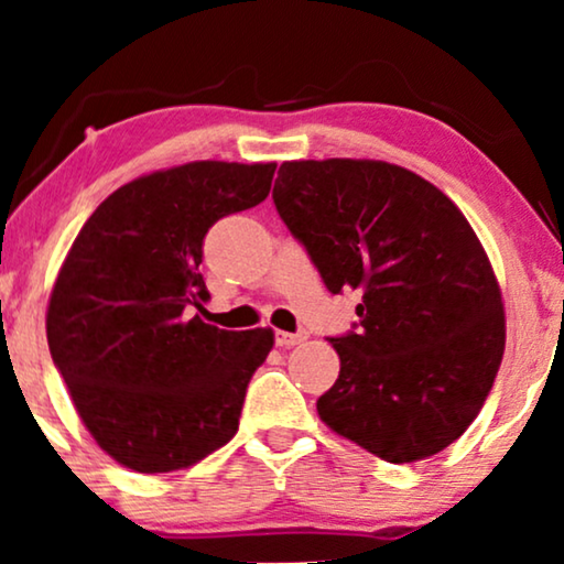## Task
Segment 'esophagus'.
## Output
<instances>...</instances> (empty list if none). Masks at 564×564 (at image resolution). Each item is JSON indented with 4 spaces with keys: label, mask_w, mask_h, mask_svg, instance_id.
Instances as JSON below:
<instances>
[{
    "label": "esophagus",
    "mask_w": 564,
    "mask_h": 564,
    "mask_svg": "<svg viewBox=\"0 0 564 564\" xmlns=\"http://www.w3.org/2000/svg\"><path fill=\"white\" fill-rule=\"evenodd\" d=\"M305 341V334H288V330H276L274 344L282 346V349H290V346H297Z\"/></svg>",
    "instance_id": "esophagus-1"
}]
</instances>
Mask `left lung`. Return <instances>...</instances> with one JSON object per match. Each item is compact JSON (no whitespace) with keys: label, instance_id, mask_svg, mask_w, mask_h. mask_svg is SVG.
Wrapping results in <instances>:
<instances>
[{"label":"left lung","instance_id":"1","mask_svg":"<svg viewBox=\"0 0 564 564\" xmlns=\"http://www.w3.org/2000/svg\"><path fill=\"white\" fill-rule=\"evenodd\" d=\"M274 207L328 292H361L330 336L341 372L318 415L392 465L465 434L503 359L500 288L459 207L384 161H284Z\"/></svg>","mask_w":564,"mask_h":564}]
</instances>
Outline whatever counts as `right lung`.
<instances>
[{
	"label": "right lung",
	"mask_w": 564,
	"mask_h": 564,
	"mask_svg": "<svg viewBox=\"0 0 564 564\" xmlns=\"http://www.w3.org/2000/svg\"><path fill=\"white\" fill-rule=\"evenodd\" d=\"M276 164L192 161L115 189L76 236L53 284L48 346L84 426L135 473H172L228 444L269 328L223 330L210 300L207 230L264 203Z\"/></svg>",
	"instance_id": "right-lung-1"
}]
</instances>
